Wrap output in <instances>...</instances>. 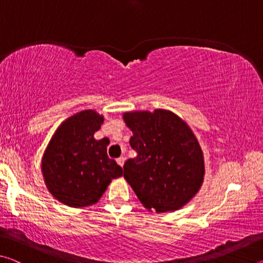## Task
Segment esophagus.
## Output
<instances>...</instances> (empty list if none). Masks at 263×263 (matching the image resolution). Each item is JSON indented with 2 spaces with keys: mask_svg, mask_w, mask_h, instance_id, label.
<instances>
[{
  "mask_svg": "<svg viewBox=\"0 0 263 263\" xmlns=\"http://www.w3.org/2000/svg\"><path fill=\"white\" fill-rule=\"evenodd\" d=\"M124 162H125V158H124V157H119V158L117 159V163H118L121 167L124 166Z\"/></svg>",
  "mask_w": 263,
  "mask_h": 263,
  "instance_id": "esophagus-1",
  "label": "esophagus"
}]
</instances>
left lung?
I'll return each mask as SVG.
<instances>
[{"instance_id": "left-lung-1", "label": "left lung", "mask_w": 263, "mask_h": 263, "mask_svg": "<svg viewBox=\"0 0 263 263\" xmlns=\"http://www.w3.org/2000/svg\"><path fill=\"white\" fill-rule=\"evenodd\" d=\"M132 131L135 159L124 164V179L148 211L180 210L203 184L204 154L183 119L166 109L123 114Z\"/></svg>"}]
</instances>
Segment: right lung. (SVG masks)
I'll list each match as a JSON object with an SVG mask.
<instances>
[{
  "instance_id": "right-lung-1",
  "label": "right lung",
  "mask_w": 263,
  "mask_h": 263,
  "mask_svg": "<svg viewBox=\"0 0 263 263\" xmlns=\"http://www.w3.org/2000/svg\"><path fill=\"white\" fill-rule=\"evenodd\" d=\"M103 122V115L92 109L74 114L57 127L44 151V182L53 197L65 205H94L111 180L123 175L122 167L106 154L108 138H94Z\"/></svg>"
}]
</instances>
